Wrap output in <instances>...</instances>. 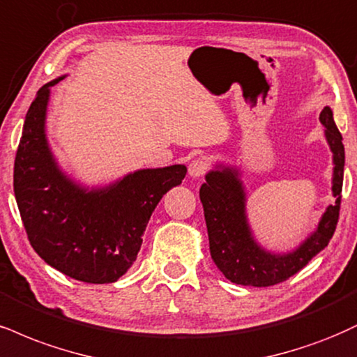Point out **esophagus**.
I'll use <instances>...</instances> for the list:
<instances>
[{"label":"esophagus","mask_w":357,"mask_h":357,"mask_svg":"<svg viewBox=\"0 0 357 357\" xmlns=\"http://www.w3.org/2000/svg\"><path fill=\"white\" fill-rule=\"evenodd\" d=\"M208 169H209L208 160H204V158H196V160H192L190 162L188 174H190L191 178H201V176H204L206 173H208Z\"/></svg>","instance_id":"34e87169"}]
</instances>
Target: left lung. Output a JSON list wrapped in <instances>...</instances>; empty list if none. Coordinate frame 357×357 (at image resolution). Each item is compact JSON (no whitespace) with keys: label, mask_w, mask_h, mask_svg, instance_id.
<instances>
[{"label":"left lung","mask_w":357,"mask_h":357,"mask_svg":"<svg viewBox=\"0 0 357 357\" xmlns=\"http://www.w3.org/2000/svg\"><path fill=\"white\" fill-rule=\"evenodd\" d=\"M319 121L333 153V196L336 204L326 208L316 229L298 248L287 252H273L261 246L252 234L246 213V188L239 167L218 162L206 174L199 190L208 227L209 251L218 269L231 282L266 287L286 281L301 271L333 238L339 220L342 176H344V144L334 123L329 106L321 111Z\"/></svg>","instance_id":"obj_1"}]
</instances>
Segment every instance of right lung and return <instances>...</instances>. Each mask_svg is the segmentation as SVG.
<instances>
[{"label":"right lung","instance_id":"obj_1","mask_svg":"<svg viewBox=\"0 0 357 357\" xmlns=\"http://www.w3.org/2000/svg\"><path fill=\"white\" fill-rule=\"evenodd\" d=\"M64 78L41 86L29 106L15 160V197L29 243L45 263L78 281L106 284L135 263L154 208L188 169H137L96 188L68 176L46 136L51 88Z\"/></svg>","mask_w":357,"mask_h":357}]
</instances>
